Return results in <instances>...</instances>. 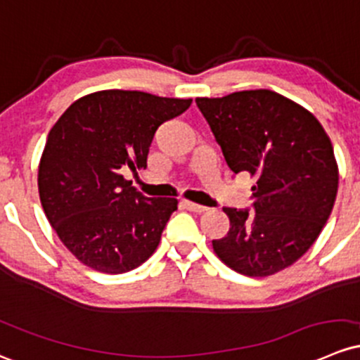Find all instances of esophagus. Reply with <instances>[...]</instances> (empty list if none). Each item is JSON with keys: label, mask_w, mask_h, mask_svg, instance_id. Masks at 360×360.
Segmentation results:
<instances>
[{"label": "esophagus", "mask_w": 360, "mask_h": 360, "mask_svg": "<svg viewBox=\"0 0 360 360\" xmlns=\"http://www.w3.org/2000/svg\"><path fill=\"white\" fill-rule=\"evenodd\" d=\"M183 207L186 210H190V212H196V214H202V212H205L207 210V207H203V205H198V203H193V202H190V200H183Z\"/></svg>", "instance_id": "esophagus-1"}]
</instances>
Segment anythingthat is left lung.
<instances>
[{"instance_id": "8db88e82", "label": "left lung", "mask_w": 360, "mask_h": 360, "mask_svg": "<svg viewBox=\"0 0 360 360\" xmlns=\"http://www.w3.org/2000/svg\"><path fill=\"white\" fill-rule=\"evenodd\" d=\"M234 174L255 179L253 209H222L229 231L212 241L240 274L266 278L297 262L330 219L338 164L330 136L307 108L271 89L196 98Z\"/></svg>"}]
</instances>
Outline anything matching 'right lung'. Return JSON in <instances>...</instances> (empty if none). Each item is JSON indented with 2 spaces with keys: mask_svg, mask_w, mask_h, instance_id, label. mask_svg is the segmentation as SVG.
Wrapping results in <instances>:
<instances>
[{
  "mask_svg": "<svg viewBox=\"0 0 360 360\" xmlns=\"http://www.w3.org/2000/svg\"><path fill=\"white\" fill-rule=\"evenodd\" d=\"M191 100L105 89L79 98L48 134L37 169L44 214L79 262L122 274L160 243L176 198H146L124 179L146 169L155 131Z\"/></svg>",
  "mask_w": 360,
  "mask_h": 360,
  "instance_id": "right-lung-1",
  "label": "right lung"
}]
</instances>
